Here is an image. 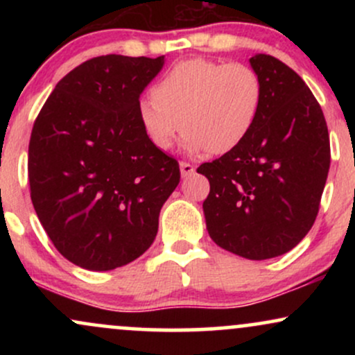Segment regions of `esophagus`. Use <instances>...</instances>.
I'll return each mask as SVG.
<instances>
[{"label": "esophagus", "instance_id": "esophagus-1", "mask_svg": "<svg viewBox=\"0 0 355 355\" xmlns=\"http://www.w3.org/2000/svg\"><path fill=\"white\" fill-rule=\"evenodd\" d=\"M180 172L182 177H189V175L195 173V166L191 164H187V162H180Z\"/></svg>", "mask_w": 355, "mask_h": 355}]
</instances>
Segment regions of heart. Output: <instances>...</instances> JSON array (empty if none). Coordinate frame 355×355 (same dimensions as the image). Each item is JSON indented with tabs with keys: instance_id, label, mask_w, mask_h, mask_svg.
<instances>
[{
	"instance_id": "1",
	"label": "heart",
	"mask_w": 355,
	"mask_h": 355,
	"mask_svg": "<svg viewBox=\"0 0 355 355\" xmlns=\"http://www.w3.org/2000/svg\"><path fill=\"white\" fill-rule=\"evenodd\" d=\"M263 101L262 80L243 63L190 58L175 63L138 101L137 115L155 148L170 150L185 130L191 155L234 152L247 140Z\"/></svg>"
}]
</instances>
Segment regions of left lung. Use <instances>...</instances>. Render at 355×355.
Wrapping results in <instances>:
<instances>
[{"label":"left lung","mask_w":355,"mask_h":355,"mask_svg":"<svg viewBox=\"0 0 355 355\" xmlns=\"http://www.w3.org/2000/svg\"><path fill=\"white\" fill-rule=\"evenodd\" d=\"M263 101L234 152L197 168L210 182L207 230L218 247L250 260L292 250L312 229L331 166L320 105L305 81L270 55H255Z\"/></svg>","instance_id":"left-lung-1"}]
</instances>
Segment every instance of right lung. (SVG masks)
Returning <instances> with one entry per match:
<instances>
[{"label":"right lung","mask_w":355,"mask_h":355,"mask_svg":"<svg viewBox=\"0 0 355 355\" xmlns=\"http://www.w3.org/2000/svg\"><path fill=\"white\" fill-rule=\"evenodd\" d=\"M165 56H96L58 81L28 146L31 202L64 259L113 270L153 243L158 215L180 182L173 157L155 148L137 105Z\"/></svg>","instance_id":"add662e5"}]
</instances>
